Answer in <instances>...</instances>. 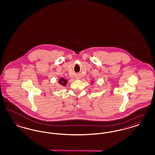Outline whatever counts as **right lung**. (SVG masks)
Instances as JSON below:
<instances>
[{
  "instance_id": "obj_1",
  "label": "right lung",
  "mask_w": 155,
  "mask_h": 155,
  "mask_svg": "<svg viewBox=\"0 0 155 155\" xmlns=\"http://www.w3.org/2000/svg\"><path fill=\"white\" fill-rule=\"evenodd\" d=\"M59 84L61 85L62 86H66L67 83V80L64 79V78H60L59 80Z\"/></svg>"
}]
</instances>
